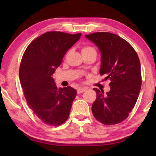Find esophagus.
Returning a JSON list of instances; mask_svg holds the SVG:
<instances>
[{
  "instance_id": "obj_1",
  "label": "esophagus",
  "mask_w": 156,
  "mask_h": 156,
  "mask_svg": "<svg viewBox=\"0 0 156 156\" xmlns=\"http://www.w3.org/2000/svg\"><path fill=\"white\" fill-rule=\"evenodd\" d=\"M87 90L86 88H79L78 90H77V93L79 94H81V93H83L84 91H85Z\"/></svg>"
}]
</instances>
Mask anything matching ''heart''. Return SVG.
<instances>
[{
  "label": "heart",
  "instance_id": "1",
  "mask_svg": "<svg viewBox=\"0 0 156 156\" xmlns=\"http://www.w3.org/2000/svg\"><path fill=\"white\" fill-rule=\"evenodd\" d=\"M95 50L93 47H89V46H85V47H84L83 48V49H82V52H83V51H89V50Z\"/></svg>",
  "mask_w": 156,
  "mask_h": 156
}]
</instances>
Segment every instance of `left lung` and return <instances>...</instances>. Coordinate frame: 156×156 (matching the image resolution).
<instances>
[{
  "label": "left lung",
  "instance_id": "left-lung-1",
  "mask_svg": "<svg viewBox=\"0 0 156 156\" xmlns=\"http://www.w3.org/2000/svg\"><path fill=\"white\" fill-rule=\"evenodd\" d=\"M101 54L100 73L109 79L110 91L94 88L97 94L91 110L104 125L122 122L133 109L141 89V69L138 54L127 41L109 32L85 35Z\"/></svg>",
  "mask_w": 156,
  "mask_h": 156
}]
</instances>
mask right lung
Masks as SVG:
<instances>
[{
	"label": "right lung",
	"instance_id": "obj_1",
	"mask_svg": "<svg viewBox=\"0 0 156 156\" xmlns=\"http://www.w3.org/2000/svg\"><path fill=\"white\" fill-rule=\"evenodd\" d=\"M81 34L49 31L29 44L21 60L19 78L28 106L43 123L58 126L69 115L76 89H58L51 76Z\"/></svg>",
	"mask_w": 156,
	"mask_h": 156
}]
</instances>
